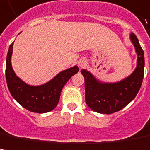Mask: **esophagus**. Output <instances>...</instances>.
<instances>
[{
	"instance_id": "1",
	"label": "esophagus",
	"mask_w": 150,
	"mask_h": 150,
	"mask_svg": "<svg viewBox=\"0 0 150 150\" xmlns=\"http://www.w3.org/2000/svg\"><path fill=\"white\" fill-rule=\"evenodd\" d=\"M87 65V61L85 60V59H80L79 60V62H78V66L80 67V68H83V67H85Z\"/></svg>"
}]
</instances>
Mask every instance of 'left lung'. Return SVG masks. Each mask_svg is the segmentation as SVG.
<instances>
[{"mask_svg":"<svg viewBox=\"0 0 150 150\" xmlns=\"http://www.w3.org/2000/svg\"><path fill=\"white\" fill-rule=\"evenodd\" d=\"M129 40L137 54L136 68L124 79L115 82H101L87 69L81 73L85 80V100L91 110L101 114H112L133 101L140 89L144 73V51L138 38L130 33Z\"/></svg>","mask_w":150,"mask_h":150,"instance_id":"obj_1","label":"left lung"}]
</instances>
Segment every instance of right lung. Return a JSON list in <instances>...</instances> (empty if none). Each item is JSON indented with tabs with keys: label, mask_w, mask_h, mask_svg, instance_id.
Masks as SVG:
<instances>
[{
	"label": "right lung",
	"mask_w": 150,
	"mask_h": 150,
	"mask_svg": "<svg viewBox=\"0 0 150 150\" xmlns=\"http://www.w3.org/2000/svg\"><path fill=\"white\" fill-rule=\"evenodd\" d=\"M14 42L9 47L6 64V78L8 89L16 101L26 110L35 113H46L57 106L63 87L72 76L78 73L77 65L59 73L45 84H27L14 72L11 56Z\"/></svg>",
	"instance_id": "obj_1"
}]
</instances>
